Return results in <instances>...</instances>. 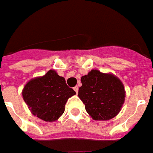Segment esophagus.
Wrapping results in <instances>:
<instances>
[{
  "label": "esophagus",
  "instance_id": "obj_1",
  "mask_svg": "<svg viewBox=\"0 0 153 153\" xmlns=\"http://www.w3.org/2000/svg\"><path fill=\"white\" fill-rule=\"evenodd\" d=\"M74 91L76 92V94H78V91H79V88H78V86L74 87Z\"/></svg>",
  "mask_w": 153,
  "mask_h": 153
}]
</instances>
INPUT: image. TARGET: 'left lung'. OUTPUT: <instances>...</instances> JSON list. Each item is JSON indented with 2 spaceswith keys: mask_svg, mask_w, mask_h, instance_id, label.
<instances>
[{
  "mask_svg": "<svg viewBox=\"0 0 153 153\" xmlns=\"http://www.w3.org/2000/svg\"><path fill=\"white\" fill-rule=\"evenodd\" d=\"M79 97L95 120L114 118L124 102V85L117 77L93 69L81 77Z\"/></svg>",
  "mask_w": 153,
  "mask_h": 153,
  "instance_id": "left-lung-1",
  "label": "left lung"
}]
</instances>
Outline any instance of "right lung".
Returning a JSON list of instances; mask_svg holds the SVG:
<instances>
[{
    "label": "right lung",
    "instance_id": "obj_1",
    "mask_svg": "<svg viewBox=\"0 0 153 153\" xmlns=\"http://www.w3.org/2000/svg\"><path fill=\"white\" fill-rule=\"evenodd\" d=\"M76 92L67 85L65 79L54 70L29 81L23 90V97L34 116L52 122L62 115L68 99Z\"/></svg>",
    "mask_w": 153,
    "mask_h": 153
}]
</instances>
